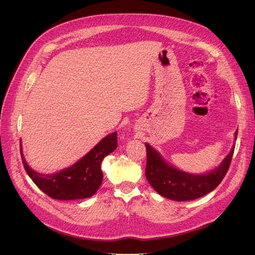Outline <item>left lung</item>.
<instances>
[{"instance_id":"left-lung-1","label":"left lung","mask_w":255,"mask_h":255,"mask_svg":"<svg viewBox=\"0 0 255 255\" xmlns=\"http://www.w3.org/2000/svg\"><path fill=\"white\" fill-rule=\"evenodd\" d=\"M237 132L238 130H236L235 138ZM145 177L151 186L165 198L174 201H189L203 197L221 183L229 170L235 146L217 168L204 174H191L181 171L169 165L149 143H145Z\"/></svg>"}]
</instances>
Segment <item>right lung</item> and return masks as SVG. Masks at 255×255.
Segmentation results:
<instances>
[{
	"instance_id": "add662e5",
	"label": "right lung",
	"mask_w": 255,
	"mask_h": 255,
	"mask_svg": "<svg viewBox=\"0 0 255 255\" xmlns=\"http://www.w3.org/2000/svg\"><path fill=\"white\" fill-rule=\"evenodd\" d=\"M117 132L107 135L94 149L76 163L57 173L41 174L30 168L23 156L26 173L44 194L57 200H76L94 196L102 184L101 163L105 156L117 149Z\"/></svg>"
}]
</instances>
